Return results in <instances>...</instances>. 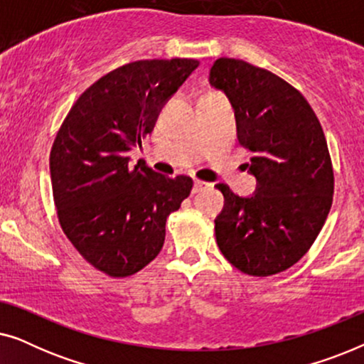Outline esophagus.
Wrapping results in <instances>:
<instances>
[{
  "label": "esophagus",
  "mask_w": 364,
  "mask_h": 364,
  "mask_svg": "<svg viewBox=\"0 0 364 364\" xmlns=\"http://www.w3.org/2000/svg\"><path fill=\"white\" fill-rule=\"evenodd\" d=\"M208 187V183L207 182H202V181H193V193H197V192H200V191H203V188H207Z\"/></svg>",
  "instance_id": "34e87169"
}]
</instances>
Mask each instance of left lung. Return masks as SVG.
<instances>
[{"mask_svg":"<svg viewBox=\"0 0 364 364\" xmlns=\"http://www.w3.org/2000/svg\"><path fill=\"white\" fill-rule=\"evenodd\" d=\"M208 81L235 109L237 136L252 154L257 193L238 197L217 183L225 203L215 218L217 245L238 270L270 277L310 250L331 208L335 176L321 124L303 94L277 74L220 58Z\"/></svg>","mask_w":364,"mask_h":364,"instance_id":"obj_1","label":"left lung"}]
</instances>
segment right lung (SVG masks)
Wrapping results in <instances>:
<instances>
[{"mask_svg": "<svg viewBox=\"0 0 364 364\" xmlns=\"http://www.w3.org/2000/svg\"><path fill=\"white\" fill-rule=\"evenodd\" d=\"M197 59H142L107 73L73 104L49 154L59 225L84 260L112 278L159 255L166 222L191 196L187 176L166 177L127 151L152 132Z\"/></svg>", "mask_w": 364, "mask_h": 364, "instance_id": "right-lung-1", "label": "right lung"}]
</instances>
